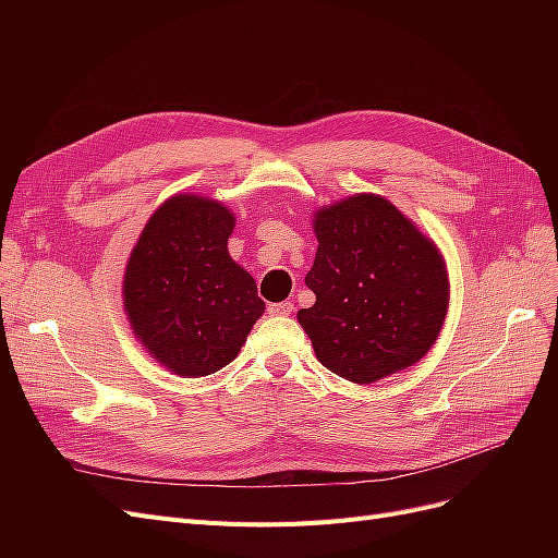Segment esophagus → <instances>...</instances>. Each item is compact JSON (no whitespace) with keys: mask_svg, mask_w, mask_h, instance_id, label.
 <instances>
[{"mask_svg":"<svg viewBox=\"0 0 558 558\" xmlns=\"http://www.w3.org/2000/svg\"><path fill=\"white\" fill-rule=\"evenodd\" d=\"M293 310H295L293 302H289V300H286V302H275V305L267 307V312L272 314V316H291Z\"/></svg>","mask_w":558,"mask_h":558,"instance_id":"34e87169","label":"esophagus"}]
</instances>
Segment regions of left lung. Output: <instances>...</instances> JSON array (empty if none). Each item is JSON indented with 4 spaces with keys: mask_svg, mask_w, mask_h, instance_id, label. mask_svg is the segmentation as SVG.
<instances>
[{
    "mask_svg": "<svg viewBox=\"0 0 558 558\" xmlns=\"http://www.w3.org/2000/svg\"><path fill=\"white\" fill-rule=\"evenodd\" d=\"M305 283L316 302L298 320L320 365L373 384L426 356L449 310L442 251L396 205L359 193L316 209Z\"/></svg>",
    "mask_w": 558,
    "mask_h": 558,
    "instance_id": "left-lung-1",
    "label": "left lung"
}]
</instances>
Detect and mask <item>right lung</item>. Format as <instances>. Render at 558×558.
I'll use <instances>...</instances> for the list:
<instances>
[{
	"label": "right lung",
	"instance_id": "add662e5",
	"mask_svg": "<svg viewBox=\"0 0 558 558\" xmlns=\"http://www.w3.org/2000/svg\"><path fill=\"white\" fill-rule=\"evenodd\" d=\"M234 214L179 193L150 214L123 277V310L150 359L179 377H207L238 359L263 316L256 281L230 258Z\"/></svg>",
	"mask_w": 558,
	"mask_h": 558
}]
</instances>
